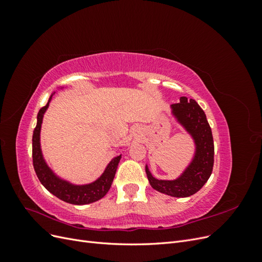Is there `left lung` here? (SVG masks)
<instances>
[{
	"label": "left lung",
	"instance_id": "obj_1",
	"mask_svg": "<svg viewBox=\"0 0 262 262\" xmlns=\"http://www.w3.org/2000/svg\"><path fill=\"white\" fill-rule=\"evenodd\" d=\"M171 116L185 129L194 143V154L191 162L173 180L155 178L145 165L149 185L156 191L176 198H187L194 194L210 178L214 163V143L207 116L193 99L180 97V102L170 106Z\"/></svg>",
	"mask_w": 262,
	"mask_h": 262
}]
</instances>
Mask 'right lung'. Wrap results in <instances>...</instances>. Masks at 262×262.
<instances>
[{"instance_id": "1", "label": "right lung", "mask_w": 262, "mask_h": 262, "mask_svg": "<svg viewBox=\"0 0 262 262\" xmlns=\"http://www.w3.org/2000/svg\"><path fill=\"white\" fill-rule=\"evenodd\" d=\"M63 89V87H61ZM54 94V93H53ZM53 94L45 107L39 110L37 116V125L33 134V163L36 175L42 186L60 200L76 205H83L98 201L109 191L114 181L118 164L121 160V154L114 157L109 162L101 176L91 184L75 185L73 182L59 177L47 164L40 145V131L43 115L49 107Z\"/></svg>"}]
</instances>
